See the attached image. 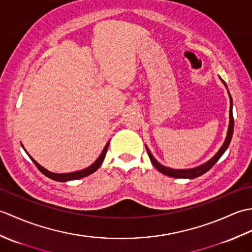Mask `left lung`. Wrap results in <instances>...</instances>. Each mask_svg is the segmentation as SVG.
I'll list each match as a JSON object with an SVG mask.
<instances>
[{"instance_id": "obj_1", "label": "left lung", "mask_w": 252, "mask_h": 252, "mask_svg": "<svg viewBox=\"0 0 252 252\" xmlns=\"http://www.w3.org/2000/svg\"><path fill=\"white\" fill-rule=\"evenodd\" d=\"M221 79V78H220ZM221 81L223 82V84L225 85V88L227 90V93L229 96V103H231V107H229V123H228V129H227V134H226V138L225 141H224L223 145L221 146V148L219 149L218 153L213 156L210 160H208L207 162L202 163L200 165H198V167L195 168H190V169H172V168H168V167H164L161 163H159L156 158H155L151 151H149L148 147L145 145L146 149H147V153H148V156L149 159H151V161L153 163V165L155 168H156L159 172H161L164 175H168L170 178H175V179H195L198 178V176L202 175L203 173H206L207 171L210 170L213 165L216 164V162L218 161L219 159L222 157V155L225 153V151L227 149L229 143H231L232 140V136H233V131H234V118H233V99H232V96L228 92V89H227V85L226 83L223 81L221 79Z\"/></svg>"}]
</instances>
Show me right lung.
I'll return each instance as SVG.
<instances>
[{"label": "right lung", "mask_w": 252, "mask_h": 252, "mask_svg": "<svg viewBox=\"0 0 252 252\" xmlns=\"http://www.w3.org/2000/svg\"><path fill=\"white\" fill-rule=\"evenodd\" d=\"M108 145H109V141L107 142L106 146H105L104 149H103V152H101V154L99 155V157H98L97 159H96L95 161L90 165V167L85 168V169H82V170H79V171H74V172H69V173H55V172H51V171L46 170L45 168L42 167L41 164L37 163V162L35 161V160H34L33 158H32L28 153H27V151L25 149L24 145H23V144H21V146H23V148L25 149V152H26L27 154H28V156H29V158L32 160V162H33V163L36 165V168L39 169V170L41 171V172L43 173L45 176H47V178H50V179L54 180V181H57V182H68V181H72V180H79V179L85 178V176H88V175H90V174L94 173L95 171L100 167V164L103 163L104 159H105V157H106L107 149H108Z\"/></svg>", "instance_id": "right-lung-1"}]
</instances>
